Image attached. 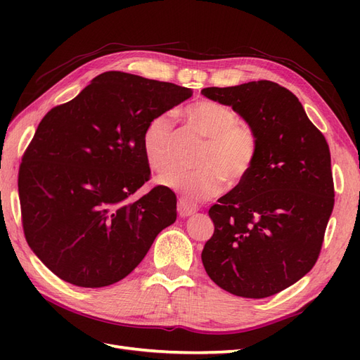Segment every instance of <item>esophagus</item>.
I'll use <instances>...</instances> for the list:
<instances>
[{"mask_svg": "<svg viewBox=\"0 0 360 360\" xmlns=\"http://www.w3.org/2000/svg\"><path fill=\"white\" fill-rule=\"evenodd\" d=\"M177 212L181 217H188V216L198 212V205L186 197H180L179 204H177Z\"/></svg>", "mask_w": 360, "mask_h": 360, "instance_id": "34e87169", "label": "esophagus"}]
</instances>
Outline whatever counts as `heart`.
I'll return each instance as SVG.
<instances>
[{
	"label": "heart",
	"mask_w": 360,
	"mask_h": 360,
	"mask_svg": "<svg viewBox=\"0 0 360 360\" xmlns=\"http://www.w3.org/2000/svg\"><path fill=\"white\" fill-rule=\"evenodd\" d=\"M183 117L191 129L204 138L198 155L201 167L188 169L172 167L159 177V183L189 200L210 198L224 188V180L234 186L252 168L258 139L254 129L238 122L230 106L214 101H200L184 108ZM174 120L169 114H159L147 123L141 144L148 165L163 171L171 160Z\"/></svg>",
	"instance_id": "heart-1"
}]
</instances>
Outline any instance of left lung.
<instances>
[{
	"instance_id": "1",
	"label": "left lung",
	"mask_w": 360,
	"mask_h": 360,
	"mask_svg": "<svg viewBox=\"0 0 360 360\" xmlns=\"http://www.w3.org/2000/svg\"><path fill=\"white\" fill-rule=\"evenodd\" d=\"M201 94L231 106L258 139L248 176L210 207L214 233L202 249L204 269L234 296H274L320 255L335 204L328 141L276 82L209 86Z\"/></svg>"
}]
</instances>
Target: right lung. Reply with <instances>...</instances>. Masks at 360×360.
Returning a JSON list of instances; mask_svg holds the SVG:
<instances>
[{"instance_id": "right-lung-1", "label": "right lung", "mask_w": 360, "mask_h": 360, "mask_svg": "<svg viewBox=\"0 0 360 360\" xmlns=\"http://www.w3.org/2000/svg\"><path fill=\"white\" fill-rule=\"evenodd\" d=\"M192 96L171 82L106 72L43 117L19 167L27 243L69 284L101 288L132 271L176 222V193L150 180L141 138L151 118Z\"/></svg>"}]
</instances>
